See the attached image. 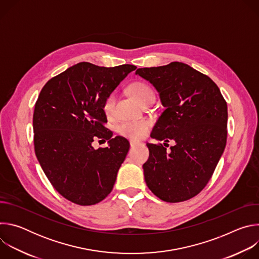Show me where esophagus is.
<instances>
[{"label": "esophagus", "mask_w": 259, "mask_h": 259, "mask_svg": "<svg viewBox=\"0 0 259 259\" xmlns=\"http://www.w3.org/2000/svg\"><path fill=\"white\" fill-rule=\"evenodd\" d=\"M138 144H139V142H138V141L130 140V146H131V147H134V146H136V145H138Z\"/></svg>", "instance_id": "1"}]
</instances>
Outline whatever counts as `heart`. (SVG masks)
<instances>
[{
    "label": "heart",
    "mask_w": 259,
    "mask_h": 259,
    "mask_svg": "<svg viewBox=\"0 0 259 259\" xmlns=\"http://www.w3.org/2000/svg\"><path fill=\"white\" fill-rule=\"evenodd\" d=\"M129 91L131 95L142 104L152 103L155 99L154 90L144 82H134L130 85ZM116 101L117 97L115 93H110L105 97L102 103V110L105 117L112 118L114 116ZM150 126L151 124L147 120H127L121 122L117 129L121 135L130 139L138 140L147 134L150 130Z\"/></svg>",
    "instance_id": "1"
}]
</instances>
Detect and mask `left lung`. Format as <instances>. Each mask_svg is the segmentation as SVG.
<instances>
[{
	"mask_svg": "<svg viewBox=\"0 0 259 259\" xmlns=\"http://www.w3.org/2000/svg\"><path fill=\"white\" fill-rule=\"evenodd\" d=\"M136 75L155 86L165 106L151 136L165 145L176 142L170 151L162 143L146 144V186L162 201H188L207 186L225 151L227 101L208 76L186 63L138 68Z\"/></svg>",
	"mask_w": 259,
	"mask_h": 259,
	"instance_id": "obj_1",
	"label": "left lung"
}]
</instances>
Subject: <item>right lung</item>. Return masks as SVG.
<instances>
[{
	"label": "right lung",
	"mask_w": 259,
	"mask_h": 259,
	"mask_svg": "<svg viewBox=\"0 0 259 259\" xmlns=\"http://www.w3.org/2000/svg\"><path fill=\"white\" fill-rule=\"evenodd\" d=\"M136 68L80 62L41 90L32 117L34 153L53 188L66 200L90 206L112 192L130 144L122 136L113 138L104 126L102 103ZM98 138L108 140L110 146L94 150L92 142Z\"/></svg>",
	"instance_id": "obj_1"
}]
</instances>
